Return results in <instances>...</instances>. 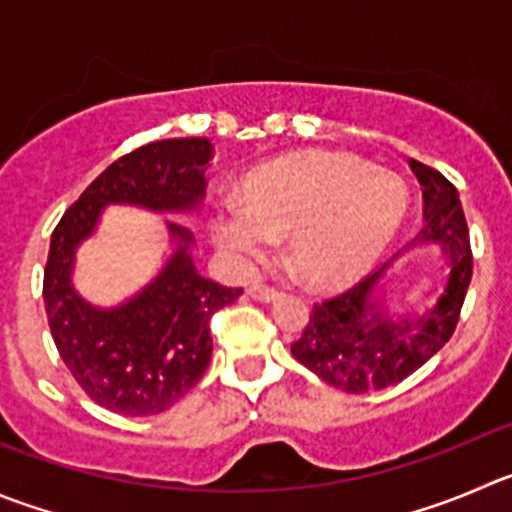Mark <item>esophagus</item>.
Instances as JSON below:
<instances>
[{
  "mask_svg": "<svg viewBox=\"0 0 512 512\" xmlns=\"http://www.w3.org/2000/svg\"><path fill=\"white\" fill-rule=\"evenodd\" d=\"M248 296L256 301H266V304H269V301L279 299L281 294L276 289H271V286H251V289H248Z\"/></svg>",
  "mask_w": 512,
  "mask_h": 512,
  "instance_id": "obj_1",
  "label": "esophagus"
}]
</instances>
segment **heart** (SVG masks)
<instances>
[{
    "mask_svg": "<svg viewBox=\"0 0 512 512\" xmlns=\"http://www.w3.org/2000/svg\"><path fill=\"white\" fill-rule=\"evenodd\" d=\"M407 213L405 180L349 153L304 150L261 165L243 180V203L213 218L231 264L266 259L289 236V259L306 284H349L382 256Z\"/></svg>",
    "mask_w": 512,
    "mask_h": 512,
    "instance_id": "obj_1",
    "label": "heart"
}]
</instances>
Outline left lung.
<instances>
[{
	"mask_svg": "<svg viewBox=\"0 0 512 512\" xmlns=\"http://www.w3.org/2000/svg\"><path fill=\"white\" fill-rule=\"evenodd\" d=\"M410 168L422 186L425 228L405 251L440 248L447 266L445 284L425 311L405 309L387 299L392 266L387 261L347 294L314 304L291 354L321 382L344 392H374L415 374L450 342L470 286V233L455 186L417 160H410Z\"/></svg>",
	"mask_w": 512,
	"mask_h": 512,
	"instance_id": "obj_1",
	"label": "left lung"
}]
</instances>
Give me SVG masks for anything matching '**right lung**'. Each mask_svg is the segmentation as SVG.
<instances>
[{"mask_svg": "<svg viewBox=\"0 0 512 512\" xmlns=\"http://www.w3.org/2000/svg\"><path fill=\"white\" fill-rule=\"evenodd\" d=\"M208 138L148 143L107 165L57 223L45 269V309L62 362L97 405L130 417L158 415L196 387L208 369V321L233 304L231 289L198 274L191 228L165 221L170 253L130 299L97 306L75 289L77 248L95 236L107 206L191 216L206 198Z\"/></svg>", "mask_w": 512, "mask_h": 512, "instance_id": "right-lung-1", "label": "right lung"}]
</instances>
